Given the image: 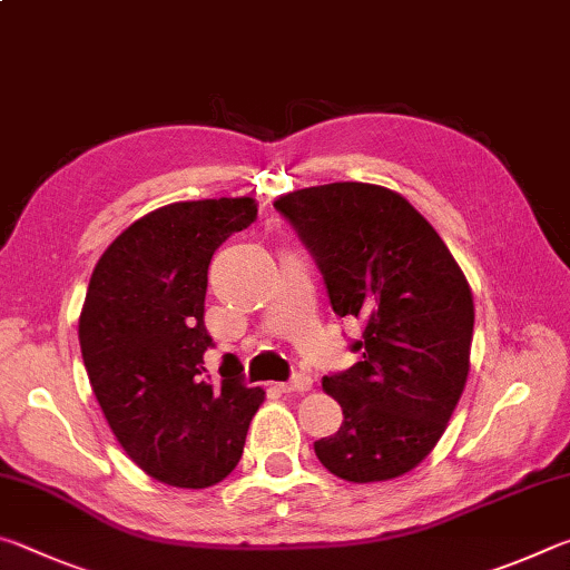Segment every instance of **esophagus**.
Returning a JSON list of instances; mask_svg holds the SVG:
<instances>
[{
	"label": "esophagus",
	"mask_w": 570,
	"mask_h": 570,
	"mask_svg": "<svg viewBox=\"0 0 570 570\" xmlns=\"http://www.w3.org/2000/svg\"><path fill=\"white\" fill-rule=\"evenodd\" d=\"M278 390L282 392H286V394H292V392H308L312 390V380L306 377V374H296V377L292 380V382H284V384H278Z\"/></svg>",
	"instance_id": "esophagus-1"
}]
</instances>
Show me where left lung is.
Listing matches in <instances>:
<instances>
[{"instance_id":"8db88e82","label":"left lung","mask_w":570,"mask_h":570,"mask_svg":"<svg viewBox=\"0 0 570 570\" xmlns=\"http://www.w3.org/2000/svg\"><path fill=\"white\" fill-rule=\"evenodd\" d=\"M282 214L324 276L336 316L362 322V360L324 377L344 422L314 442L350 482L404 475L430 455L470 370L475 308L438 230L400 193L330 183L288 193Z\"/></svg>"}]
</instances>
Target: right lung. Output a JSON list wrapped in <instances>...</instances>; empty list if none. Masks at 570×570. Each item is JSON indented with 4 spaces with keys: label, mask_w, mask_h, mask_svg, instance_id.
Returning a JSON list of instances; mask_svg holds the SVG:
<instances>
[{
    "label": "right lung",
    "mask_w": 570,
    "mask_h": 570,
    "mask_svg": "<svg viewBox=\"0 0 570 570\" xmlns=\"http://www.w3.org/2000/svg\"><path fill=\"white\" fill-rule=\"evenodd\" d=\"M258 216L250 198L163 206L135 220L95 266L80 350L95 397L135 465L176 488H208L238 465L262 387L224 354L206 370L208 266Z\"/></svg>",
    "instance_id": "add662e5"
}]
</instances>
